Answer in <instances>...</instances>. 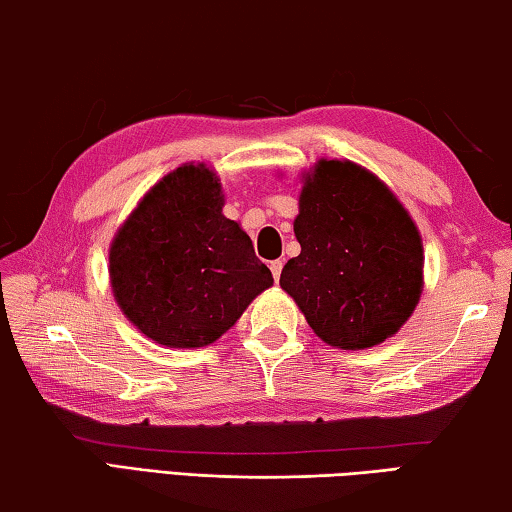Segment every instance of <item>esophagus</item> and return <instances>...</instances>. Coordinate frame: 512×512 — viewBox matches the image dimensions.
Instances as JSON below:
<instances>
[{
  "instance_id": "1",
  "label": "esophagus",
  "mask_w": 512,
  "mask_h": 512,
  "mask_svg": "<svg viewBox=\"0 0 512 512\" xmlns=\"http://www.w3.org/2000/svg\"><path fill=\"white\" fill-rule=\"evenodd\" d=\"M268 266H271V273H273V277H275V282L277 280H280V275H282V259H275V262H271V264H268Z\"/></svg>"
}]
</instances>
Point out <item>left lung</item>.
<instances>
[{
    "label": "left lung",
    "mask_w": 512,
    "mask_h": 512,
    "mask_svg": "<svg viewBox=\"0 0 512 512\" xmlns=\"http://www.w3.org/2000/svg\"><path fill=\"white\" fill-rule=\"evenodd\" d=\"M293 232L300 255L280 287L318 339L366 350L397 334L422 293V239L397 196L350 160H318L302 176Z\"/></svg>",
    "instance_id": "1"
}]
</instances>
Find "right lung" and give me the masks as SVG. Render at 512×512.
Returning a JSON list of instances; mask_svg holds the SVG:
<instances>
[{"label": "right lung", "instance_id": "right-lung-1", "mask_svg": "<svg viewBox=\"0 0 512 512\" xmlns=\"http://www.w3.org/2000/svg\"><path fill=\"white\" fill-rule=\"evenodd\" d=\"M221 180L183 164L155 183L110 244V287L124 316L167 348H203L273 284L253 241L223 216Z\"/></svg>", "mask_w": 512, "mask_h": 512}]
</instances>
